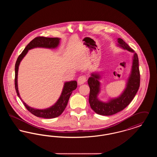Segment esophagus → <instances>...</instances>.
<instances>
[{"instance_id": "obj_1", "label": "esophagus", "mask_w": 157, "mask_h": 157, "mask_svg": "<svg viewBox=\"0 0 157 157\" xmlns=\"http://www.w3.org/2000/svg\"><path fill=\"white\" fill-rule=\"evenodd\" d=\"M86 81V78L85 75L80 76L78 79V83L79 85L83 84Z\"/></svg>"}]
</instances>
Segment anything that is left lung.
I'll return each mask as SVG.
<instances>
[{
  "instance_id": "obj_1",
  "label": "left lung",
  "mask_w": 157,
  "mask_h": 157,
  "mask_svg": "<svg viewBox=\"0 0 157 157\" xmlns=\"http://www.w3.org/2000/svg\"><path fill=\"white\" fill-rule=\"evenodd\" d=\"M118 45L121 48L134 53L131 72L128 79L126 88L122 94L118 97L110 99L106 102L101 101L98 98V95L100 92V82L99 80L101 78V76L98 73H92L88 80L90 88V106L94 112L101 115H112L122 111L132 101L140 85V73L137 54L121 38L118 39Z\"/></svg>"
}]
</instances>
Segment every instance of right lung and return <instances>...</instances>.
<instances>
[{
    "label": "right lung",
    "mask_w": 157,
    "mask_h": 157,
    "mask_svg": "<svg viewBox=\"0 0 157 157\" xmlns=\"http://www.w3.org/2000/svg\"><path fill=\"white\" fill-rule=\"evenodd\" d=\"M59 38L58 37H46L44 36H39L35 37L30 43L26 46L22 53L19 56L15 64V90L17 92V95L21 101L26 108L32 113L33 115L37 117L44 118H54L59 117L62 113L63 112L67 107L69 97L72 93V91L76 90L77 87V82L76 81H72L69 82H65L62 90V94L57 102L50 108L45 109H38L31 108L20 97L18 87H17V74L19 64L28 52L29 50L35 48H45L49 49H54L58 47L59 44Z\"/></svg>",
    "instance_id": "1"
}]
</instances>
